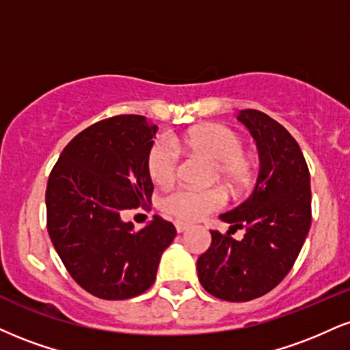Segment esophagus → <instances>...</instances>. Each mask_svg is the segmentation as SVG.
I'll return each mask as SVG.
<instances>
[{"mask_svg":"<svg viewBox=\"0 0 350 350\" xmlns=\"http://www.w3.org/2000/svg\"><path fill=\"white\" fill-rule=\"evenodd\" d=\"M174 226H176V231H178V233H183V231H186L189 228L187 223H184V221H176Z\"/></svg>","mask_w":350,"mask_h":350,"instance_id":"34e87169","label":"esophagus"}]
</instances>
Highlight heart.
Listing matches in <instances>:
<instances>
[{
  "mask_svg": "<svg viewBox=\"0 0 350 350\" xmlns=\"http://www.w3.org/2000/svg\"><path fill=\"white\" fill-rule=\"evenodd\" d=\"M183 150L207 154L215 161L213 178L220 179L231 192H241L252 183V161L244 153V140L230 127L205 124L189 130L178 140ZM174 142L159 138L151 145L146 158L150 178L157 184H170L178 176L180 151ZM225 204L220 189L178 187L161 199V208L179 220L196 221Z\"/></svg>",
  "mask_w": 350,
  "mask_h": 350,
  "instance_id": "1",
  "label": "heart"
}]
</instances>
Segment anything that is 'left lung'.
Returning a JSON list of instances; mask_svg holds the SVG:
<instances>
[{"label": "left lung", "instance_id": "8db88e82", "mask_svg": "<svg viewBox=\"0 0 350 350\" xmlns=\"http://www.w3.org/2000/svg\"><path fill=\"white\" fill-rule=\"evenodd\" d=\"M238 120L259 150L260 170L254 191L241 205L223 213L230 230L244 228L241 242L229 231L212 233V244L197 259L199 280L210 295L250 301L284 280L300 254L311 225L310 171L288 130L267 113L244 109Z\"/></svg>", "mask_w": 350, "mask_h": 350}]
</instances>
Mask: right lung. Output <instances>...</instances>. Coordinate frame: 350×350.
I'll return each instance as SVG.
<instances>
[{"label":"right lung","mask_w":350,"mask_h":350,"mask_svg":"<svg viewBox=\"0 0 350 350\" xmlns=\"http://www.w3.org/2000/svg\"><path fill=\"white\" fill-rule=\"evenodd\" d=\"M157 125L143 116H116L84 129L62 151L49 176L47 230L63 266L79 287L103 300L148 290L176 228L154 215L142 230L122 212L150 204L146 167Z\"/></svg>","instance_id":"obj_1"}]
</instances>
